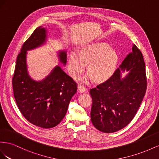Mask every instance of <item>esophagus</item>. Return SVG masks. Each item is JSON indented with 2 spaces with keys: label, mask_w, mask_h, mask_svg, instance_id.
I'll return each instance as SVG.
<instances>
[{
  "label": "esophagus",
  "mask_w": 159,
  "mask_h": 159,
  "mask_svg": "<svg viewBox=\"0 0 159 159\" xmlns=\"http://www.w3.org/2000/svg\"><path fill=\"white\" fill-rule=\"evenodd\" d=\"M86 89H86V87H84V86H83V85H79L78 86V90H79V91L80 93L85 92Z\"/></svg>",
  "instance_id": "esophagus-1"
}]
</instances>
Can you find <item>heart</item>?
<instances>
[{
  "label": "heart",
  "mask_w": 159,
  "mask_h": 159,
  "mask_svg": "<svg viewBox=\"0 0 159 159\" xmlns=\"http://www.w3.org/2000/svg\"><path fill=\"white\" fill-rule=\"evenodd\" d=\"M119 61L115 50L106 43H96L86 45L79 54L72 52L69 61V70L75 79H79L88 63L89 79L96 82L106 80L113 74Z\"/></svg>",
  "instance_id": "1"
}]
</instances>
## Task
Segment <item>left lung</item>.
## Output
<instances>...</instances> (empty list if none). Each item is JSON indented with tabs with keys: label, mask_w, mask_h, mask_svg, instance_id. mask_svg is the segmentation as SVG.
<instances>
[{
	"label": "left lung",
	"mask_w": 159,
	"mask_h": 159,
	"mask_svg": "<svg viewBox=\"0 0 159 159\" xmlns=\"http://www.w3.org/2000/svg\"><path fill=\"white\" fill-rule=\"evenodd\" d=\"M130 71L121 79L117 69L105 82L90 89L93 99L90 118L94 127L106 133L116 132L133 119L146 93L147 81L143 54L135 44L120 66Z\"/></svg>",
	"instance_id": "1"
}]
</instances>
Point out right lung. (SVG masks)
I'll return each mask as SVG.
<instances>
[{
	"label": "right lung",
	"instance_id": "obj_1",
	"mask_svg": "<svg viewBox=\"0 0 159 159\" xmlns=\"http://www.w3.org/2000/svg\"><path fill=\"white\" fill-rule=\"evenodd\" d=\"M46 37V30L39 26L24 43L16 58L12 88L17 107L25 119L34 125L49 129L65 117L70 101L77 91V84L58 66L42 81L30 79L26 69V51L43 44ZM58 55L65 65L66 52Z\"/></svg>",
	"mask_w": 159,
	"mask_h": 159
}]
</instances>
